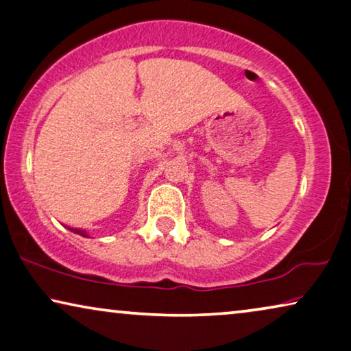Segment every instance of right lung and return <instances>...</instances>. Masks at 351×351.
Listing matches in <instances>:
<instances>
[{
  "mask_svg": "<svg viewBox=\"0 0 351 351\" xmlns=\"http://www.w3.org/2000/svg\"><path fill=\"white\" fill-rule=\"evenodd\" d=\"M68 230H69V231H73V232H75V234L82 236V237H88L87 231H85V230H77V228H68Z\"/></svg>",
  "mask_w": 351,
  "mask_h": 351,
  "instance_id": "add662e5",
  "label": "right lung"
}]
</instances>
